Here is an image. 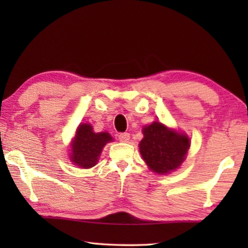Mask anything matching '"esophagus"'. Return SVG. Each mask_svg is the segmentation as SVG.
<instances>
[{
    "label": "esophagus",
    "instance_id": "34e87169",
    "mask_svg": "<svg viewBox=\"0 0 248 248\" xmlns=\"http://www.w3.org/2000/svg\"><path fill=\"white\" fill-rule=\"evenodd\" d=\"M118 139L121 142H128L130 139V134L128 132H123L118 134Z\"/></svg>",
    "mask_w": 248,
    "mask_h": 248
}]
</instances>
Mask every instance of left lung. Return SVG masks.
Masks as SVG:
<instances>
[{
  "label": "left lung",
  "mask_w": 248,
  "mask_h": 248,
  "mask_svg": "<svg viewBox=\"0 0 248 248\" xmlns=\"http://www.w3.org/2000/svg\"><path fill=\"white\" fill-rule=\"evenodd\" d=\"M140 153L151 170L167 174L179 167L190 146L189 138L166 128L161 123L143 128Z\"/></svg>",
  "instance_id": "left-lung-1"
}]
</instances>
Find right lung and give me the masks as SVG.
I'll use <instances>...</instances> for the list:
<instances>
[{"instance_id": "obj_1", "label": "right lung", "mask_w": 248, "mask_h": 248, "mask_svg": "<svg viewBox=\"0 0 248 248\" xmlns=\"http://www.w3.org/2000/svg\"><path fill=\"white\" fill-rule=\"evenodd\" d=\"M110 141L112 138L109 133H95L91 124H83L73 140L71 161L82 169H90L97 163L105 144Z\"/></svg>"}]
</instances>
